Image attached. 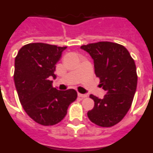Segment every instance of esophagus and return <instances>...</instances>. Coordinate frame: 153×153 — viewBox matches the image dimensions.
I'll use <instances>...</instances> for the list:
<instances>
[{"instance_id": "1", "label": "esophagus", "mask_w": 153, "mask_h": 153, "mask_svg": "<svg viewBox=\"0 0 153 153\" xmlns=\"http://www.w3.org/2000/svg\"><path fill=\"white\" fill-rule=\"evenodd\" d=\"M78 96H79V97H80V98H85V97H86L87 96V95H85V94H82V93H78Z\"/></svg>"}]
</instances>
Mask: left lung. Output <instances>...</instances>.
<instances>
[{
	"instance_id": "1",
	"label": "left lung",
	"mask_w": 153,
	"mask_h": 153,
	"mask_svg": "<svg viewBox=\"0 0 153 153\" xmlns=\"http://www.w3.org/2000/svg\"><path fill=\"white\" fill-rule=\"evenodd\" d=\"M81 48L93 59L95 74L106 92L102 99L89 96L95 105L88 117L98 126H114L126 115L134 99L138 82L134 59L124 46L112 42L89 43Z\"/></svg>"
}]
</instances>
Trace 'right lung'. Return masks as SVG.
<instances>
[{
  "mask_svg": "<svg viewBox=\"0 0 153 153\" xmlns=\"http://www.w3.org/2000/svg\"><path fill=\"white\" fill-rule=\"evenodd\" d=\"M67 47L43 43L23 46L15 60L14 81L19 101L26 114L38 124L51 126L67 114L69 105L77 99L74 89L60 91L49 78Z\"/></svg>",
  "mask_w": 153,
  "mask_h": 153,
  "instance_id": "add662e5",
  "label": "right lung"
}]
</instances>
